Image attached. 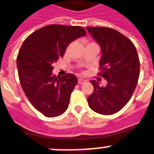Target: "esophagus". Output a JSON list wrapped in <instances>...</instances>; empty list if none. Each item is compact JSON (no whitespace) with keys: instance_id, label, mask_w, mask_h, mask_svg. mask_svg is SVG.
Instances as JSON below:
<instances>
[{"instance_id":"obj_1","label":"esophagus","mask_w":154,"mask_h":154,"mask_svg":"<svg viewBox=\"0 0 154 154\" xmlns=\"http://www.w3.org/2000/svg\"><path fill=\"white\" fill-rule=\"evenodd\" d=\"M86 82V80L83 79H78L79 84H83V83H85Z\"/></svg>"}]
</instances>
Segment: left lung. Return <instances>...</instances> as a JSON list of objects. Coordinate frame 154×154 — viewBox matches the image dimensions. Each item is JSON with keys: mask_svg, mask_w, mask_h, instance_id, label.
<instances>
[{"mask_svg": "<svg viewBox=\"0 0 154 154\" xmlns=\"http://www.w3.org/2000/svg\"><path fill=\"white\" fill-rule=\"evenodd\" d=\"M100 45L102 57L98 75L107 80L106 86L91 80L93 93L88 103L93 111L110 115L122 110L133 94L140 76V59L135 45L117 30L107 27H86Z\"/></svg>", "mask_w": 154, "mask_h": 154, "instance_id": "8db88e82", "label": "left lung"}]
</instances>
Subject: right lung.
Masks as SVG:
<instances>
[{
	"mask_svg": "<svg viewBox=\"0 0 154 154\" xmlns=\"http://www.w3.org/2000/svg\"><path fill=\"white\" fill-rule=\"evenodd\" d=\"M86 35L81 26L49 25L30 34L17 56L18 78L26 97L47 118L62 115L78 83L74 75H52L53 64L62 57L68 45Z\"/></svg>",
	"mask_w": 154,
	"mask_h": 154,
	"instance_id": "add662e5",
	"label": "right lung"
}]
</instances>
